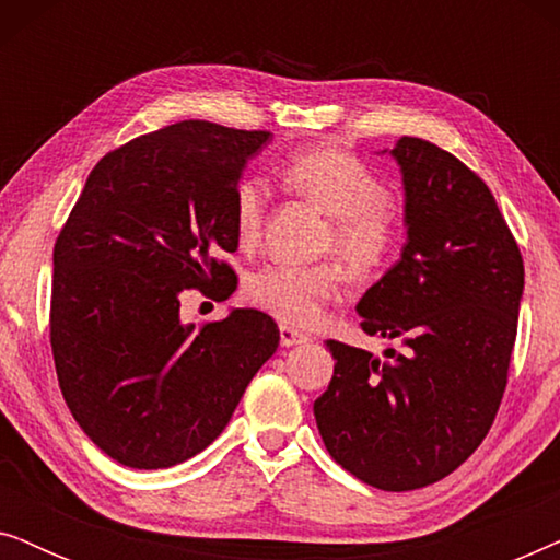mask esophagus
<instances>
[{
    "label": "esophagus",
    "instance_id": "34e87169",
    "mask_svg": "<svg viewBox=\"0 0 560 560\" xmlns=\"http://www.w3.org/2000/svg\"><path fill=\"white\" fill-rule=\"evenodd\" d=\"M311 339L301 331H295V328L290 326H280V343L282 347H298V343H308Z\"/></svg>",
    "mask_w": 560,
    "mask_h": 560
}]
</instances>
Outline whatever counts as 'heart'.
Wrapping results in <instances>:
<instances>
[{
    "label": "heart",
    "instance_id": "heart-1",
    "mask_svg": "<svg viewBox=\"0 0 560 560\" xmlns=\"http://www.w3.org/2000/svg\"><path fill=\"white\" fill-rule=\"evenodd\" d=\"M280 186L326 217L331 234L326 247L354 278L377 272L393 255L397 221L387 190L362 160L339 148H308L290 155L278 171ZM265 186L255 178L240 180L234 190V232L244 249L262 236ZM343 272L336 265H265L247 280V298L282 324L316 326L328 305L341 295Z\"/></svg>",
    "mask_w": 560,
    "mask_h": 560
}]
</instances>
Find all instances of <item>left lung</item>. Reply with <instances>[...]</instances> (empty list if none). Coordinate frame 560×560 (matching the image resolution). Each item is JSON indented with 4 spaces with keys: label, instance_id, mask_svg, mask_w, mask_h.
<instances>
[{
    "label": "left lung",
    "instance_id": "8db88e82",
    "mask_svg": "<svg viewBox=\"0 0 560 560\" xmlns=\"http://www.w3.org/2000/svg\"><path fill=\"white\" fill-rule=\"evenodd\" d=\"M405 244L357 303L385 357L326 341L334 377L313 402L328 454L385 492L433 485L469 458L502 402L525 267L487 183L451 152L400 137Z\"/></svg>",
    "mask_w": 560,
    "mask_h": 560
}]
</instances>
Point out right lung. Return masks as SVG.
<instances>
[{
	"label": "right lung",
	"mask_w": 560,
	"mask_h": 560,
	"mask_svg": "<svg viewBox=\"0 0 560 560\" xmlns=\"http://www.w3.org/2000/svg\"><path fill=\"white\" fill-rule=\"evenodd\" d=\"M270 132L188 119L98 160L52 249L50 343L81 431L132 469H167L219 439L280 343L257 308L183 324L180 293L226 301L234 190Z\"/></svg>",
	"instance_id": "1"
}]
</instances>
